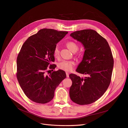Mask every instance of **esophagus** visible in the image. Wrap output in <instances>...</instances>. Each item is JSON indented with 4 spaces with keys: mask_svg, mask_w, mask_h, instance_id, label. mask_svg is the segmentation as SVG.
Returning <instances> with one entry per match:
<instances>
[{
    "mask_svg": "<svg viewBox=\"0 0 128 128\" xmlns=\"http://www.w3.org/2000/svg\"><path fill=\"white\" fill-rule=\"evenodd\" d=\"M66 77H67V78H69V72H66Z\"/></svg>",
    "mask_w": 128,
    "mask_h": 128,
    "instance_id": "obj_1",
    "label": "esophagus"
}]
</instances>
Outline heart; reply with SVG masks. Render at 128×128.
<instances>
[{
  "label": "heart",
  "mask_w": 128,
  "mask_h": 128,
  "mask_svg": "<svg viewBox=\"0 0 128 128\" xmlns=\"http://www.w3.org/2000/svg\"><path fill=\"white\" fill-rule=\"evenodd\" d=\"M66 46L69 48V50L72 52L77 51L78 50V45L75 42L72 41H69L66 42ZM54 57H58L59 55V47L58 45L54 48L53 51ZM74 65V62L73 61L62 60L58 64V68L60 69L66 71H70L72 69L73 66Z\"/></svg>",
  "instance_id": "1"
}]
</instances>
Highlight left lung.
<instances>
[{
  "mask_svg": "<svg viewBox=\"0 0 128 128\" xmlns=\"http://www.w3.org/2000/svg\"><path fill=\"white\" fill-rule=\"evenodd\" d=\"M70 36L84 46L83 59L76 71L87 76L69 75L72 82L70 98L78 105L92 104L103 95L110 83L114 66L110 48L106 39L93 30L76 31Z\"/></svg>",
  "mask_w": 128,
  "mask_h": 128,
  "instance_id": "1",
  "label": "left lung"
}]
</instances>
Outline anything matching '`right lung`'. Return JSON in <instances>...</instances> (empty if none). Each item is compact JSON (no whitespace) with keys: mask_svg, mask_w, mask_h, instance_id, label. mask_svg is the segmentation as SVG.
<instances>
[{"mask_svg":"<svg viewBox=\"0 0 128 128\" xmlns=\"http://www.w3.org/2000/svg\"><path fill=\"white\" fill-rule=\"evenodd\" d=\"M68 33L42 28L23 44L17 57L16 77L23 92L31 100L40 104L50 102L56 88L66 78L62 70L49 75L46 72L56 67L52 64L54 62V48Z\"/></svg>","mask_w":128,"mask_h":128,"instance_id":"right-lung-1","label":"right lung"}]
</instances>
